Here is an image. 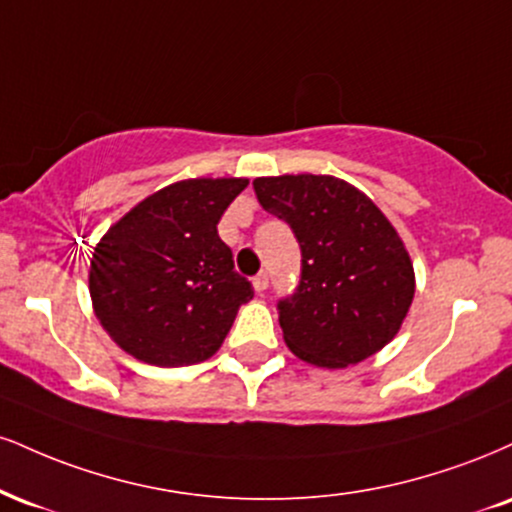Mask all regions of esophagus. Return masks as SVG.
Returning <instances> with one entry per match:
<instances>
[{"label":"esophagus","instance_id":"obj_1","mask_svg":"<svg viewBox=\"0 0 512 512\" xmlns=\"http://www.w3.org/2000/svg\"><path fill=\"white\" fill-rule=\"evenodd\" d=\"M252 286H255L257 293H264L269 288V276L267 274H257L255 279H252Z\"/></svg>","mask_w":512,"mask_h":512}]
</instances>
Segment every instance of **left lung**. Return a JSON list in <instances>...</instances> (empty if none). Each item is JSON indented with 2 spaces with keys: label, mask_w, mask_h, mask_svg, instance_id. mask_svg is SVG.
<instances>
[{
  "label": "left lung",
  "mask_w": 512,
  "mask_h": 512,
  "mask_svg": "<svg viewBox=\"0 0 512 512\" xmlns=\"http://www.w3.org/2000/svg\"><path fill=\"white\" fill-rule=\"evenodd\" d=\"M252 188L269 214L291 226L303 252L298 288L279 300L291 353L336 369L384 348L415 295L410 255L384 212L334 176H267Z\"/></svg>",
  "instance_id": "8db88e82"
}]
</instances>
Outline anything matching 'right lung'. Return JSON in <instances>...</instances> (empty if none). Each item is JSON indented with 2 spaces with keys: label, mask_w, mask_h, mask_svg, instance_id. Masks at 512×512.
I'll return each instance as SVG.
<instances>
[{
  "label": "right lung",
  "mask_w": 512,
  "mask_h": 512,
  "mask_svg": "<svg viewBox=\"0 0 512 512\" xmlns=\"http://www.w3.org/2000/svg\"><path fill=\"white\" fill-rule=\"evenodd\" d=\"M248 178H188L138 202L90 260L95 315L119 348L157 367L212 357L252 283L217 224Z\"/></svg>",
  "instance_id": "1"
}]
</instances>
